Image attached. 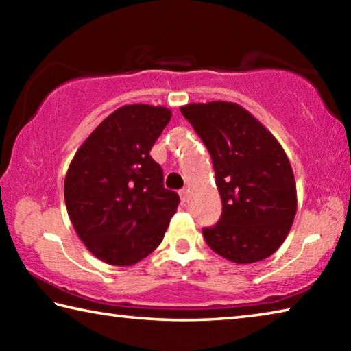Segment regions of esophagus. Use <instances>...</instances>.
<instances>
[{"mask_svg": "<svg viewBox=\"0 0 351 351\" xmlns=\"http://www.w3.org/2000/svg\"><path fill=\"white\" fill-rule=\"evenodd\" d=\"M180 197H181L182 203H186L187 198H189V189H181L180 190Z\"/></svg>", "mask_w": 351, "mask_h": 351, "instance_id": "esophagus-1", "label": "esophagus"}]
</instances>
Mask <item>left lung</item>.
<instances>
[{"instance_id":"obj_1","label":"left lung","mask_w":351,"mask_h":351,"mask_svg":"<svg viewBox=\"0 0 351 351\" xmlns=\"http://www.w3.org/2000/svg\"><path fill=\"white\" fill-rule=\"evenodd\" d=\"M182 116L210 153L223 213L203 229L213 252L239 265L274 254L297 212L293 167L274 134L234 102L187 104Z\"/></svg>"}]
</instances>
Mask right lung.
Instances as JSON below:
<instances>
[{"label": "right lung", "mask_w": 351, "mask_h": 351, "mask_svg": "<svg viewBox=\"0 0 351 351\" xmlns=\"http://www.w3.org/2000/svg\"><path fill=\"white\" fill-rule=\"evenodd\" d=\"M171 111L123 105L99 123L75 152L64 176V203L79 239L112 266L145 258L162 241L180 197L164 187L150 150Z\"/></svg>", "instance_id": "obj_1"}]
</instances>
